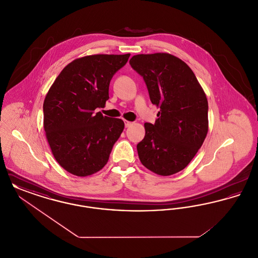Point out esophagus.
<instances>
[{
	"mask_svg": "<svg viewBox=\"0 0 258 258\" xmlns=\"http://www.w3.org/2000/svg\"><path fill=\"white\" fill-rule=\"evenodd\" d=\"M133 124L132 122H128V121H124V126L125 127H128V126H131Z\"/></svg>",
	"mask_w": 258,
	"mask_h": 258,
	"instance_id": "34e87169",
	"label": "esophagus"
}]
</instances>
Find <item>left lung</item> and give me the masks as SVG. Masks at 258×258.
<instances>
[{
    "label": "left lung",
    "mask_w": 258,
    "mask_h": 258,
    "mask_svg": "<svg viewBox=\"0 0 258 258\" xmlns=\"http://www.w3.org/2000/svg\"><path fill=\"white\" fill-rule=\"evenodd\" d=\"M130 64L141 75L150 99L159 106L155 123H145L137 144L138 157L149 170L169 176L195 158L208 133V101L190 68L166 54L135 55Z\"/></svg>",
    "instance_id": "left-lung-1"
}]
</instances>
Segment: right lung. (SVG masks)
Here are the masks:
<instances>
[{
	"instance_id": "add662e5",
	"label": "right lung",
	"mask_w": 258,
	"mask_h": 258,
	"mask_svg": "<svg viewBox=\"0 0 258 258\" xmlns=\"http://www.w3.org/2000/svg\"><path fill=\"white\" fill-rule=\"evenodd\" d=\"M130 56L76 59L50 88L43 102V127L54 158L67 171L85 177L107 163L124 123L95 110L104 107L111 79Z\"/></svg>"
}]
</instances>
